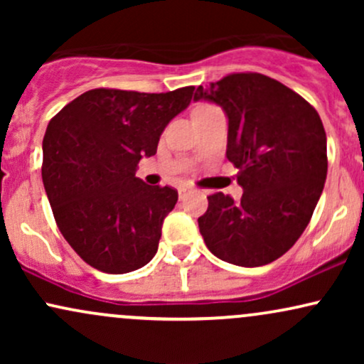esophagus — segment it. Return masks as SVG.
Returning a JSON list of instances; mask_svg holds the SVG:
<instances>
[{
  "instance_id": "esophagus-1",
  "label": "esophagus",
  "mask_w": 364,
  "mask_h": 364,
  "mask_svg": "<svg viewBox=\"0 0 364 364\" xmlns=\"http://www.w3.org/2000/svg\"><path fill=\"white\" fill-rule=\"evenodd\" d=\"M186 193H188V188L186 186H179L178 188V195H179V198H185V196H186Z\"/></svg>"
}]
</instances>
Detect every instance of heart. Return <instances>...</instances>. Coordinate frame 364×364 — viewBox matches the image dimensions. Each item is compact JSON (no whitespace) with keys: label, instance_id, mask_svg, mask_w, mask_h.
<instances>
[{"label":"heart","instance_id":"b5f03b06","mask_svg":"<svg viewBox=\"0 0 364 364\" xmlns=\"http://www.w3.org/2000/svg\"><path fill=\"white\" fill-rule=\"evenodd\" d=\"M207 107H214V106H207V104H203V106H198L196 109H207Z\"/></svg>","mask_w":364,"mask_h":364}]
</instances>
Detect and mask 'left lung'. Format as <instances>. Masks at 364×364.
Segmentation results:
<instances>
[{
	"label": "left lung",
	"mask_w": 364,
	"mask_h": 364,
	"mask_svg": "<svg viewBox=\"0 0 364 364\" xmlns=\"http://www.w3.org/2000/svg\"><path fill=\"white\" fill-rule=\"evenodd\" d=\"M223 107L225 156L243 196L214 193L200 235L220 260L260 267L277 260L310 223L327 178V135L310 102L262 73H231L196 89L195 101Z\"/></svg>",
	"instance_id": "8db88e82"
}]
</instances>
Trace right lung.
I'll use <instances>...</instances> for the list:
<instances>
[{
  "mask_svg": "<svg viewBox=\"0 0 364 364\" xmlns=\"http://www.w3.org/2000/svg\"><path fill=\"white\" fill-rule=\"evenodd\" d=\"M195 87L147 92L92 89L49 121L43 183L63 237L83 262L127 274L157 253L164 217L178 202L171 186L135 176L161 133L186 109Z\"/></svg>",
  "mask_w": 364,
  "mask_h": 364,
  "instance_id": "right-lung-1",
  "label": "right lung"
}]
</instances>
